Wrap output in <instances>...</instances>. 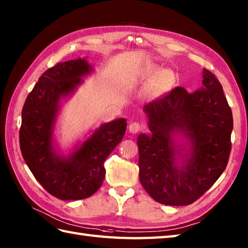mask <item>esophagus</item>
Listing matches in <instances>:
<instances>
[{
	"mask_svg": "<svg viewBox=\"0 0 248 248\" xmlns=\"http://www.w3.org/2000/svg\"><path fill=\"white\" fill-rule=\"evenodd\" d=\"M140 129H141V125L139 123H132V124H130V125H129V132L132 133V134L140 132Z\"/></svg>",
	"mask_w": 248,
	"mask_h": 248,
	"instance_id": "esophagus-1",
	"label": "esophagus"
}]
</instances>
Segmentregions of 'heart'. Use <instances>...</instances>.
Returning <instances> with one entry per match:
<instances>
[{
  "label": "heart",
  "instance_id": "b5f03b06",
  "mask_svg": "<svg viewBox=\"0 0 248 248\" xmlns=\"http://www.w3.org/2000/svg\"><path fill=\"white\" fill-rule=\"evenodd\" d=\"M140 81H145L140 89V96L146 101H156L170 93L177 85V75L171 69H162L154 62H144L135 70Z\"/></svg>",
  "mask_w": 248,
  "mask_h": 248
}]
</instances>
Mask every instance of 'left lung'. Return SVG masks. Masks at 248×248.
Returning a JSON list of instances; mask_svg holds the SVG:
<instances>
[{
  "instance_id": "obj_1",
  "label": "left lung",
  "mask_w": 248,
  "mask_h": 248,
  "mask_svg": "<svg viewBox=\"0 0 248 248\" xmlns=\"http://www.w3.org/2000/svg\"><path fill=\"white\" fill-rule=\"evenodd\" d=\"M150 134L138 138L141 186L155 202L187 205L225 170L233 119L223 87L202 70V86L177 87L144 107Z\"/></svg>"
}]
</instances>
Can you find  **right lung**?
I'll return each instance as SVG.
<instances>
[{"mask_svg":"<svg viewBox=\"0 0 248 248\" xmlns=\"http://www.w3.org/2000/svg\"><path fill=\"white\" fill-rule=\"evenodd\" d=\"M93 71L86 57L59 62L39 78L22 108L20 148L36 180L62 200L91 197L102 186L104 162L127 129L125 118L100 124L78 141L68 155L62 154L54 130L62 102L73 96Z\"/></svg>","mask_w":248,"mask_h":248,"instance_id":"right-lung-1","label":"right lung"}]
</instances>
